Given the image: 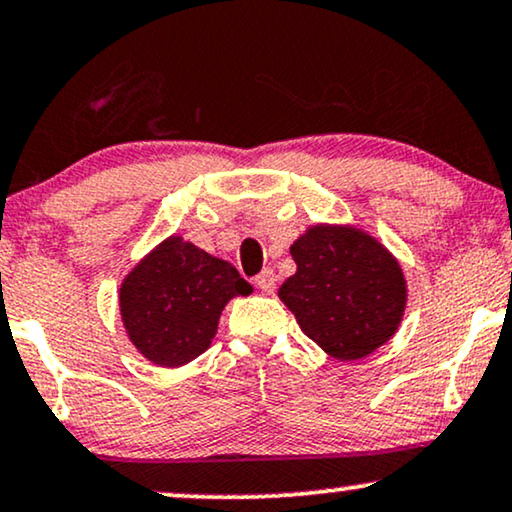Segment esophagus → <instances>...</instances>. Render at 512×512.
I'll list each match as a JSON object with an SVG mask.
<instances>
[{"label": "esophagus", "mask_w": 512, "mask_h": 512, "mask_svg": "<svg viewBox=\"0 0 512 512\" xmlns=\"http://www.w3.org/2000/svg\"><path fill=\"white\" fill-rule=\"evenodd\" d=\"M255 285L262 292H274V288H276V274L271 269L260 271V274L255 276Z\"/></svg>", "instance_id": "1"}]
</instances>
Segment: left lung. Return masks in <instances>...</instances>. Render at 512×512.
Masks as SVG:
<instances>
[{"instance_id":"1","label":"left lung","mask_w":512,"mask_h":512,"mask_svg":"<svg viewBox=\"0 0 512 512\" xmlns=\"http://www.w3.org/2000/svg\"><path fill=\"white\" fill-rule=\"evenodd\" d=\"M297 271L278 297L327 356L358 360L395 335L407 285L379 241L353 227L316 224L290 248Z\"/></svg>"}]
</instances>
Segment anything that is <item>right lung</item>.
I'll return each mask as SVG.
<instances>
[{
    "label": "right lung",
    "instance_id": "right-lung-1",
    "mask_svg": "<svg viewBox=\"0 0 512 512\" xmlns=\"http://www.w3.org/2000/svg\"><path fill=\"white\" fill-rule=\"evenodd\" d=\"M250 292L229 262L170 236L124 278L119 306L135 349L154 365L180 367L208 349L229 299Z\"/></svg>",
    "mask_w": 512,
    "mask_h": 512
}]
</instances>
